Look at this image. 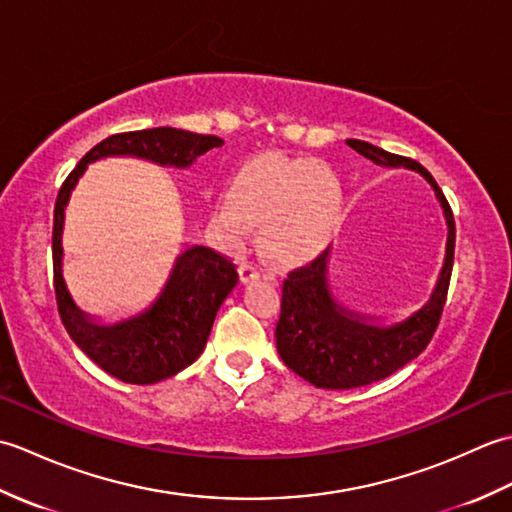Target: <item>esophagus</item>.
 I'll use <instances>...</instances> for the list:
<instances>
[{"instance_id":"obj_1","label":"esophagus","mask_w":512,"mask_h":512,"mask_svg":"<svg viewBox=\"0 0 512 512\" xmlns=\"http://www.w3.org/2000/svg\"><path fill=\"white\" fill-rule=\"evenodd\" d=\"M239 279H242V284H248V281H255L259 279V268L253 262H244L239 266Z\"/></svg>"}]
</instances>
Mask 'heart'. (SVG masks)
Masks as SVG:
<instances>
[{"label": "heart", "instance_id": "1", "mask_svg": "<svg viewBox=\"0 0 512 512\" xmlns=\"http://www.w3.org/2000/svg\"><path fill=\"white\" fill-rule=\"evenodd\" d=\"M341 215V182L312 158L266 154L237 171L231 195L215 202L211 222L226 244L246 242L262 224L264 248L279 262L299 264L328 244Z\"/></svg>", "mask_w": 512, "mask_h": 512}]
</instances>
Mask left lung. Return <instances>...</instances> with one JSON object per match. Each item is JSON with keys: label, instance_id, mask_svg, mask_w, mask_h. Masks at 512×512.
Here are the masks:
<instances>
[{"label": "left lung", "instance_id": "8db88e82", "mask_svg": "<svg viewBox=\"0 0 512 512\" xmlns=\"http://www.w3.org/2000/svg\"><path fill=\"white\" fill-rule=\"evenodd\" d=\"M347 145L376 165L407 167L424 176L444 209L449 239L442 273L427 306L389 328L369 325L365 317L336 306L325 279L330 250H323L310 264L290 270L281 288V314L275 330L277 352L292 372L323 389H354L376 383L422 354L442 317L455 253L453 211L431 173L420 162L389 154L365 140L350 138Z\"/></svg>", "mask_w": 512, "mask_h": 512}]
</instances>
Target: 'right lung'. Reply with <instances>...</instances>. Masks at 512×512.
<instances>
[{"label":"right lung","mask_w":512,"mask_h":512,"mask_svg":"<svg viewBox=\"0 0 512 512\" xmlns=\"http://www.w3.org/2000/svg\"><path fill=\"white\" fill-rule=\"evenodd\" d=\"M224 140L211 134H193L176 127L138 129L101 140L81 158L61 184L54 204L52 266L54 295L65 330L92 361L123 383L151 385L189 367L204 350L215 314L237 284L231 259L213 248L193 246L178 257L173 273L154 306L123 323H92L74 306L61 277L63 209L70 191L88 162L105 156H138L158 165L189 167L191 162Z\"/></svg>","instance_id":"add662e5"}]
</instances>
